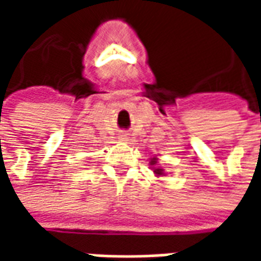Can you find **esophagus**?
<instances>
[{"instance_id": "1", "label": "esophagus", "mask_w": 261, "mask_h": 261, "mask_svg": "<svg viewBox=\"0 0 261 261\" xmlns=\"http://www.w3.org/2000/svg\"><path fill=\"white\" fill-rule=\"evenodd\" d=\"M119 138H120V140H123V141H127V140H128V134H125V133H121V134L119 136Z\"/></svg>"}]
</instances>
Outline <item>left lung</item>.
I'll use <instances>...</instances> for the list:
<instances>
[{
	"label": "left lung",
	"mask_w": 261,
	"mask_h": 261,
	"mask_svg": "<svg viewBox=\"0 0 261 261\" xmlns=\"http://www.w3.org/2000/svg\"><path fill=\"white\" fill-rule=\"evenodd\" d=\"M149 165L152 166V170H153V173H155V175H156V176H164L165 175L164 169H162L161 166H158V158L151 159Z\"/></svg>",
	"instance_id": "8db88e82"
}]
</instances>
